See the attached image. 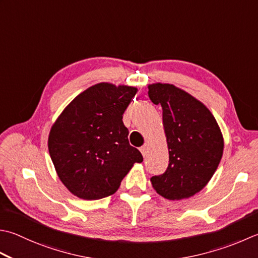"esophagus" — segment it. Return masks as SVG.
<instances>
[{
	"instance_id": "1",
	"label": "esophagus",
	"mask_w": 258,
	"mask_h": 258,
	"mask_svg": "<svg viewBox=\"0 0 258 258\" xmlns=\"http://www.w3.org/2000/svg\"><path fill=\"white\" fill-rule=\"evenodd\" d=\"M140 151H141V153H142V155L145 158L146 154H148V145L145 144V145H143V146H141Z\"/></svg>"
}]
</instances>
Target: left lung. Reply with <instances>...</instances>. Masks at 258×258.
<instances>
[{
  "mask_svg": "<svg viewBox=\"0 0 258 258\" xmlns=\"http://www.w3.org/2000/svg\"><path fill=\"white\" fill-rule=\"evenodd\" d=\"M149 97L162 107L169 148L168 168L151 178L152 185L169 200L189 198L218 168L224 150L220 128L203 103L173 85H150Z\"/></svg>",
  "mask_w": 258,
  "mask_h": 258,
  "instance_id": "left-lung-1",
  "label": "left lung"
}]
</instances>
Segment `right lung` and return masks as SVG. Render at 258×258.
<instances>
[{"label":"right lung","mask_w":258,"mask_h":258,"mask_svg":"<svg viewBox=\"0 0 258 258\" xmlns=\"http://www.w3.org/2000/svg\"><path fill=\"white\" fill-rule=\"evenodd\" d=\"M138 89L98 84L70 103L51 127L49 153L70 192L86 200L115 194L143 156L128 143L123 114Z\"/></svg>","instance_id":"obj_1"}]
</instances>
